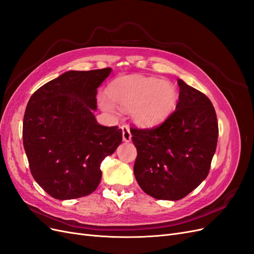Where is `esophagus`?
<instances>
[{
    "label": "esophagus",
    "mask_w": 254,
    "mask_h": 254,
    "mask_svg": "<svg viewBox=\"0 0 254 254\" xmlns=\"http://www.w3.org/2000/svg\"><path fill=\"white\" fill-rule=\"evenodd\" d=\"M122 131H123V140L125 142H129L131 140V133H130V129L127 125L122 126Z\"/></svg>",
    "instance_id": "34e87169"
}]
</instances>
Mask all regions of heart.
<instances>
[{
	"label": "heart",
	"mask_w": 254,
	"mask_h": 254,
	"mask_svg": "<svg viewBox=\"0 0 254 254\" xmlns=\"http://www.w3.org/2000/svg\"><path fill=\"white\" fill-rule=\"evenodd\" d=\"M114 102L125 109H131L137 125L156 126L165 121L175 110L178 93L174 84L156 77L133 75L115 80L109 88ZM102 109L114 113L117 108L107 96L99 97Z\"/></svg>",
	"instance_id": "heart-1"
}]
</instances>
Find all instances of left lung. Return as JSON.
Returning <instances> with one entry per match:
<instances>
[{"label":"left lung","mask_w":254,"mask_h":254,"mask_svg":"<svg viewBox=\"0 0 254 254\" xmlns=\"http://www.w3.org/2000/svg\"><path fill=\"white\" fill-rule=\"evenodd\" d=\"M178 86L176 110L162 124L130 128L137 150L135 179L146 194L164 200L182 199L206 178L218 139L210 99L181 79Z\"/></svg>","instance_id":"obj_1"}]
</instances>
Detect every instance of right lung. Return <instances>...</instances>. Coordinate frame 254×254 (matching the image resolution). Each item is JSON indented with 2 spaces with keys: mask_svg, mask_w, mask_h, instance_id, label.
I'll use <instances>...</instances> for the list:
<instances>
[{
  "mask_svg": "<svg viewBox=\"0 0 254 254\" xmlns=\"http://www.w3.org/2000/svg\"><path fill=\"white\" fill-rule=\"evenodd\" d=\"M110 67L68 71L38 89L23 119V145L34 179L59 200L87 196L102 179L101 163L122 143V129L99 125L97 88Z\"/></svg>",
  "mask_w": 254,
  "mask_h": 254,
  "instance_id": "obj_1",
  "label": "right lung"
}]
</instances>
